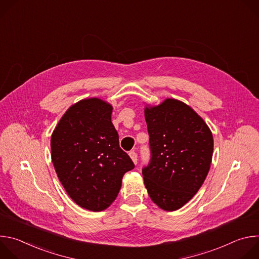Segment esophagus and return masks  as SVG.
Here are the masks:
<instances>
[{
  "instance_id": "esophagus-1",
  "label": "esophagus",
  "mask_w": 259,
  "mask_h": 259,
  "mask_svg": "<svg viewBox=\"0 0 259 259\" xmlns=\"http://www.w3.org/2000/svg\"><path fill=\"white\" fill-rule=\"evenodd\" d=\"M129 156H130V158L132 159L133 163H134V164H137V154H136L134 151H132V152L129 153Z\"/></svg>"
}]
</instances>
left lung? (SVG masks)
Segmentation results:
<instances>
[{"mask_svg": "<svg viewBox=\"0 0 259 259\" xmlns=\"http://www.w3.org/2000/svg\"><path fill=\"white\" fill-rule=\"evenodd\" d=\"M151 161L142 169L144 186L155 204L166 211L186 205L209 172L213 136L188 104L167 98L144 109Z\"/></svg>", "mask_w": 259, "mask_h": 259, "instance_id": "1", "label": "left lung"}]
</instances>
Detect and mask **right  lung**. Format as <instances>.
<instances>
[{
	"label": "right lung",
	"instance_id": "right-lung-1",
	"mask_svg": "<svg viewBox=\"0 0 259 259\" xmlns=\"http://www.w3.org/2000/svg\"><path fill=\"white\" fill-rule=\"evenodd\" d=\"M113 106L99 98L80 100L62 116L51 136V158L71 200L98 212L112 204L122 178L134 168L112 123Z\"/></svg>",
	"mask_w": 259,
	"mask_h": 259
}]
</instances>
